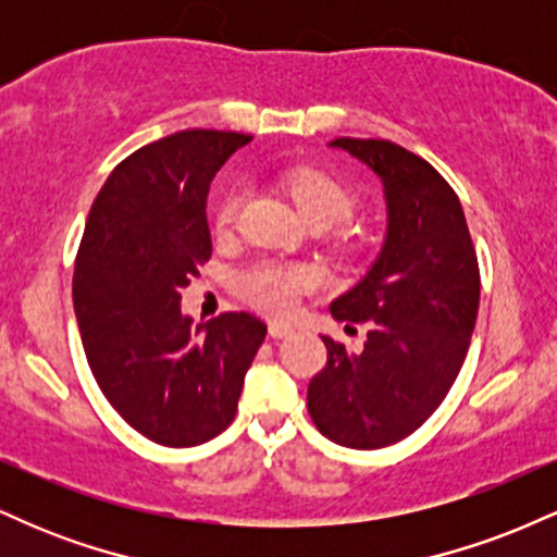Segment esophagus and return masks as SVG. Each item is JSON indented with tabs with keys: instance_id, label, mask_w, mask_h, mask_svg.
<instances>
[{
	"instance_id": "34e87169",
	"label": "esophagus",
	"mask_w": 557,
	"mask_h": 557,
	"mask_svg": "<svg viewBox=\"0 0 557 557\" xmlns=\"http://www.w3.org/2000/svg\"><path fill=\"white\" fill-rule=\"evenodd\" d=\"M293 332L290 324H283V322H272L270 324V335L272 337H287Z\"/></svg>"
}]
</instances>
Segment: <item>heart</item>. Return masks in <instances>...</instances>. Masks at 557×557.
Segmentation results:
<instances>
[{
	"label": "heart",
	"instance_id": "obj_1",
	"mask_svg": "<svg viewBox=\"0 0 557 557\" xmlns=\"http://www.w3.org/2000/svg\"><path fill=\"white\" fill-rule=\"evenodd\" d=\"M287 196L296 201L300 214L317 227H335L350 220L356 212L354 188L337 177L335 172L322 168H293L280 175ZM243 201H246V190L230 188L222 201L216 203L214 225L220 233L235 227L238 222ZM317 287V272L304 264H274V261H261V264L248 267L235 274V290L243 300L257 306L264 314L283 317L296 309L298 298L304 293Z\"/></svg>",
	"mask_w": 557,
	"mask_h": 557
}]
</instances>
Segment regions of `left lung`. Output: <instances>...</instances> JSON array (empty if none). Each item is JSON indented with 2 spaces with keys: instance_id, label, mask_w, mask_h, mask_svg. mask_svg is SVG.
Segmentation results:
<instances>
[{
  "instance_id": "left-lung-1",
  "label": "left lung",
  "mask_w": 557,
  "mask_h": 557,
  "mask_svg": "<svg viewBox=\"0 0 557 557\" xmlns=\"http://www.w3.org/2000/svg\"><path fill=\"white\" fill-rule=\"evenodd\" d=\"M385 183L387 240L354 290L330 306L369 324L363 348L324 335L327 363L309 382V417L332 443L376 450L437 411L469 354L479 261L450 183L426 159L382 138H335Z\"/></svg>"
}]
</instances>
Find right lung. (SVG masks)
<instances>
[{"mask_svg":"<svg viewBox=\"0 0 557 557\" xmlns=\"http://www.w3.org/2000/svg\"><path fill=\"white\" fill-rule=\"evenodd\" d=\"M251 136L181 131L125 157L96 196L75 257L73 306L104 398L151 443L194 447L225 432L267 324L225 311L207 324L181 290L212 259L207 194Z\"/></svg>","mask_w":557,"mask_h":557,"instance_id":"add662e5","label":"right lung"}]
</instances>
